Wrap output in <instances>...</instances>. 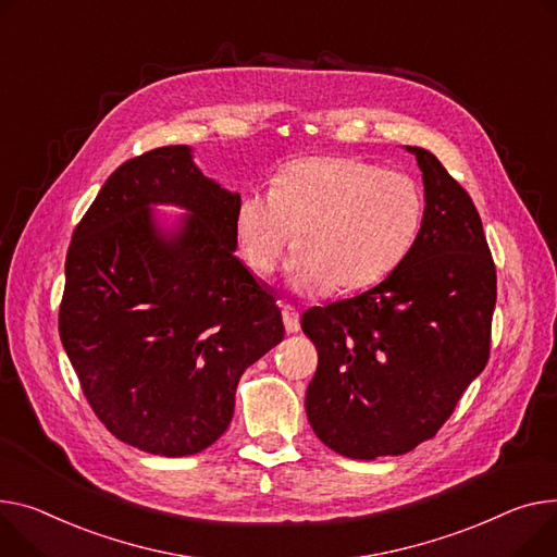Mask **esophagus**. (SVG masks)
<instances>
[{"instance_id":"34e87169","label":"esophagus","mask_w":557,"mask_h":557,"mask_svg":"<svg viewBox=\"0 0 557 557\" xmlns=\"http://www.w3.org/2000/svg\"><path fill=\"white\" fill-rule=\"evenodd\" d=\"M282 320H284V326H286L288 333H298L300 331V313L295 311L290 305L282 307Z\"/></svg>"}]
</instances>
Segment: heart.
<instances>
[{
	"label": "heart",
	"instance_id": "heart-1",
	"mask_svg": "<svg viewBox=\"0 0 557 557\" xmlns=\"http://www.w3.org/2000/svg\"><path fill=\"white\" fill-rule=\"evenodd\" d=\"M421 221L423 197L410 176L360 159L313 157L282 168L271 190L242 197L235 237L250 271L267 277L295 232L286 284L298 293H351L403 262Z\"/></svg>",
	"mask_w": 557,
	"mask_h": 557
}]
</instances>
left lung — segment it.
<instances>
[{
    "label": "left lung",
    "instance_id": "obj_1",
    "mask_svg": "<svg viewBox=\"0 0 557 557\" xmlns=\"http://www.w3.org/2000/svg\"><path fill=\"white\" fill-rule=\"evenodd\" d=\"M405 150L425 193L414 246L379 286L302 315L318 349L309 423L333 453L362 461L432 438L491 351L497 275L479 212L432 152Z\"/></svg>",
    "mask_w": 557,
    "mask_h": 557
}]
</instances>
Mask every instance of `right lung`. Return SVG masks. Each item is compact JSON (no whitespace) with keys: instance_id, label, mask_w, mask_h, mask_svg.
<instances>
[{"instance_id":"add662e5","label":"right lung","mask_w":557,"mask_h":557,"mask_svg":"<svg viewBox=\"0 0 557 557\" xmlns=\"http://www.w3.org/2000/svg\"><path fill=\"white\" fill-rule=\"evenodd\" d=\"M239 201L193 147H159L104 181L71 237L60 341L96 417L143 453L212 446L242 374L284 338L273 290L235 255Z\"/></svg>"}]
</instances>
